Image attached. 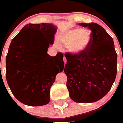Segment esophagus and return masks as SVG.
Returning a JSON list of instances; mask_svg holds the SVG:
<instances>
[{
	"label": "esophagus",
	"instance_id": "esophagus-1",
	"mask_svg": "<svg viewBox=\"0 0 123 123\" xmlns=\"http://www.w3.org/2000/svg\"><path fill=\"white\" fill-rule=\"evenodd\" d=\"M63 60H64V64H66L67 63V59H66V58H65V56L64 57V58H63Z\"/></svg>",
	"mask_w": 123,
	"mask_h": 123
}]
</instances>
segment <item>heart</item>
<instances>
[{
	"label": "heart",
	"instance_id": "heart-1",
	"mask_svg": "<svg viewBox=\"0 0 123 123\" xmlns=\"http://www.w3.org/2000/svg\"><path fill=\"white\" fill-rule=\"evenodd\" d=\"M91 34L89 31L81 28L70 29L59 36V40L68 46L69 50L73 54L82 53L88 47L91 41ZM59 46L58 44H56Z\"/></svg>",
	"mask_w": 123,
	"mask_h": 123
}]
</instances>
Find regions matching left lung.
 <instances>
[{
    "mask_svg": "<svg viewBox=\"0 0 123 123\" xmlns=\"http://www.w3.org/2000/svg\"><path fill=\"white\" fill-rule=\"evenodd\" d=\"M79 25L91 30V38L82 53L65 55L67 87L74 102L92 103L111 88L117 76V54L112 38L102 26L96 23Z\"/></svg>",
    "mask_w": 123,
    "mask_h": 123,
    "instance_id": "obj_1",
    "label": "left lung"
}]
</instances>
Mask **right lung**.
<instances>
[{"instance_id": "add662e5", "label": "right lung", "mask_w": 123, "mask_h": 123, "mask_svg": "<svg viewBox=\"0 0 123 123\" xmlns=\"http://www.w3.org/2000/svg\"><path fill=\"white\" fill-rule=\"evenodd\" d=\"M56 27L50 23L27 24L12 40L6 57V77L14 97L31 106L47 105L57 74L64 67L63 54H47Z\"/></svg>"}]
</instances>
